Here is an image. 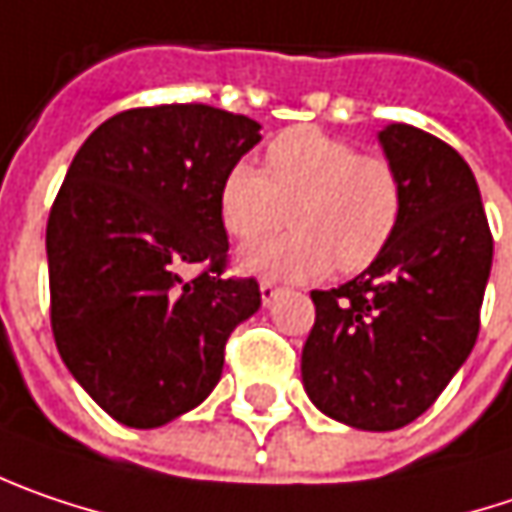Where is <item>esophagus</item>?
<instances>
[{"label":"esophagus","instance_id":"1","mask_svg":"<svg viewBox=\"0 0 512 512\" xmlns=\"http://www.w3.org/2000/svg\"><path fill=\"white\" fill-rule=\"evenodd\" d=\"M278 295H281V289H278L275 284H269V281H263V284H260V301H263V307H269Z\"/></svg>","mask_w":512,"mask_h":512}]
</instances>
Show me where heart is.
Wrapping results in <instances>:
<instances>
[{"instance_id": "heart-1", "label": "heart", "mask_w": 512, "mask_h": 512, "mask_svg": "<svg viewBox=\"0 0 512 512\" xmlns=\"http://www.w3.org/2000/svg\"><path fill=\"white\" fill-rule=\"evenodd\" d=\"M284 234L240 252V269L269 281H318L333 266L359 272L391 243L403 214V185L382 156L316 127L286 130L266 147V173L249 162L228 167L220 217L249 243L281 226Z\"/></svg>"}]
</instances>
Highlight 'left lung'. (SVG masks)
Here are the masks:
<instances>
[{
    "label": "left lung",
    "mask_w": 512,
    "mask_h": 512,
    "mask_svg": "<svg viewBox=\"0 0 512 512\" xmlns=\"http://www.w3.org/2000/svg\"><path fill=\"white\" fill-rule=\"evenodd\" d=\"M403 185V214L374 263L313 289L304 391L327 417L394 432L440 397L472 353L493 266L481 191L458 150L408 124L379 130Z\"/></svg>",
    "instance_id": "1"
}]
</instances>
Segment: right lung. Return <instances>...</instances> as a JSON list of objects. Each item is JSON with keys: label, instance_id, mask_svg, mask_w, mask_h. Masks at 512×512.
Wrapping results in <instances>:
<instances>
[{"label": "right lung", "instance_id": "obj_1", "mask_svg": "<svg viewBox=\"0 0 512 512\" xmlns=\"http://www.w3.org/2000/svg\"><path fill=\"white\" fill-rule=\"evenodd\" d=\"M260 124L205 104L127 109L83 141L46 228L51 330L83 391L130 429H159L220 382L255 278H223L220 185ZM191 265L206 269L184 281Z\"/></svg>", "mask_w": 512, "mask_h": 512}]
</instances>
